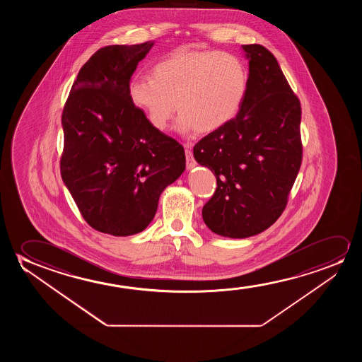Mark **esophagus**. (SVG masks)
<instances>
[{"label": "esophagus", "instance_id": "1", "mask_svg": "<svg viewBox=\"0 0 362 362\" xmlns=\"http://www.w3.org/2000/svg\"><path fill=\"white\" fill-rule=\"evenodd\" d=\"M184 148H185V157H187V168L190 170L197 167V162L194 160L193 153L190 151V144H184Z\"/></svg>", "mask_w": 362, "mask_h": 362}]
</instances>
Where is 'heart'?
Instances as JSON below:
<instances>
[{"label": "heart", "instance_id": "heart-1", "mask_svg": "<svg viewBox=\"0 0 362 362\" xmlns=\"http://www.w3.org/2000/svg\"><path fill=\"white\" fill-rule=\"evenodd\" d=\"M247 90V66L238 55L175 50L154 65L152 78L129 80V96L157 131L168 129L177 105L180 134H211L238 116Z\"/></svg>", "mask_w": 362, "mask_h": 362}]
</instances>
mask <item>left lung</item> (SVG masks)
<instances>
[{"label": "left lung", "instance_id": "8db88e82", "mask_svg": "<svg viewBox=\"0 0 362 362\" xmlns=\"http://www.w3.org/2000/svg\"><path fill=\"white\" fill-rule=\"evenodd\" d=\"M241 48L248 60L243 107L193 149L195 160L218 183L204 205V223L230 238L255 236L276 223L302 163L299 100L269 50L259 45Z\"/></svg>", "mask_w": 362, "mask_h": 362}]
</instances>
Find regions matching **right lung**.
Wrapping results in <instances>:
<instances>
[{"mask_svg": "<svg viewBox=\"0 0 362 362\" xmlns=\"http://www.w3.org/2000/svg\"><path fill=\"white\" fill-rule=\"evenodd\" d=\"M154 42L109 45L83 68L65 103L60 173L91 228L144 231L164 189L185 169L182 144L154 129L129 96L131 76Z\"/></svg>", "mask_w": 362, "mask_h": 362, "instance_id": "right-lung-1", "label": "right lung"}]
</instances>
